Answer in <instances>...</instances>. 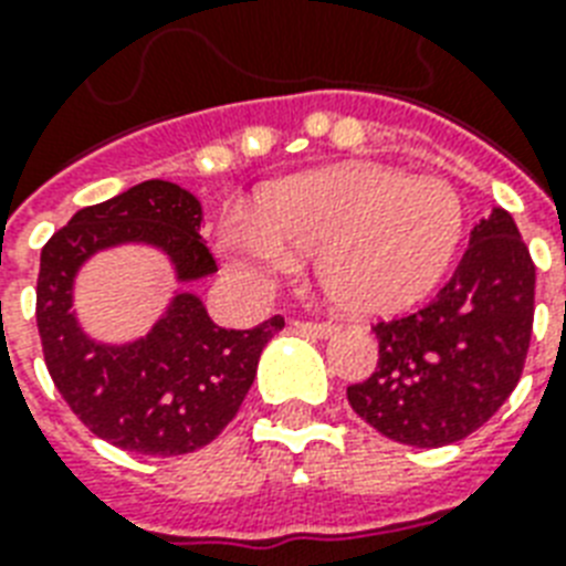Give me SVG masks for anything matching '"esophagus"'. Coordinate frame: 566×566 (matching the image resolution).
Wrapping results in <instances>:
<instances>
[{"mask_svg": "<svg viewBox=\"0 0 566 566\" xmlns=\"http://www.w3.org/2000/svg\"><path fill=\"white\" fill-rule=\"evenodd\" d=\"M293 328L311 337H332L337 332L332 323H308V319H293Z\"/></svg>", "mask_w": 566, "mask_h": 566, "instance_id": "obj_1", "label": "esophagus"}]
</instances>
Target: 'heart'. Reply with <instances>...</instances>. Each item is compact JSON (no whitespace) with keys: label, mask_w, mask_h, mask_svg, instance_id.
I'll return each mask as SVG.
<instances>
[{"label":"heart","mask_w":566,"mask_h":566,"mask_svg":"<svg viewBox=\"0 0 566 566\" xmlns=\"http://www.w3.org/2000/svg\"><path fill=\"white\" fill-rule=\"evenodd\" d=\"M464 234V205L438 179L376 164H340L270 185L247 220L220 229L226 264L266 291L314 252V275L344 314L385 317L417 305L447 273Z\"/></svg>","instance_id":"heart-1"}]
</instances>
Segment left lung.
<instances>
[{
	"instance_id": "left-lung-1",
	"label": "left lung",
	"mask_w": 566,
	"mask_h": 566,
	"mask_svg": "<svg viewBox=\"0 0 566 566\" xmlns=\"http://www.w3.org/2000/svg\"><path fill=\"white\" fill-rule=\"evenodd\" d=\"M532 319L535 264L514 217L493 208L426 308L373 326L376 370L346 387V399L396 443L438 449L464 440L517 387Z\"/></svg>"
}]
</instances>
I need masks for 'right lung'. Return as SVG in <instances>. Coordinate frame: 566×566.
I'll list each match as a JSON object with an SVG mask.
<instances>
[{
    "instance_id": "add662e5",
    "label": "right lung",
    "mask_w": 566,
    "mask_h": 566,
    "mask_svg": "<svg viewBox=\"0 0 566 566\" xmlns=\"http://www.w3.org/2000/svg\"><path fill=\"white\" fill-rule=\"evenodd\" d=\"M202 205L172 181H140L108 202L73 213L40 252L38 332L46 370L73 413L114 447L137 455H185L220 434L255 381L266 340L284 317L255 328L217 326L202 300L181 287L161 319L132 344L84 335L73 311L75 275L102 249H161L176 282L217 273L199 238Z\"/></svg>"
}]
</instances>
